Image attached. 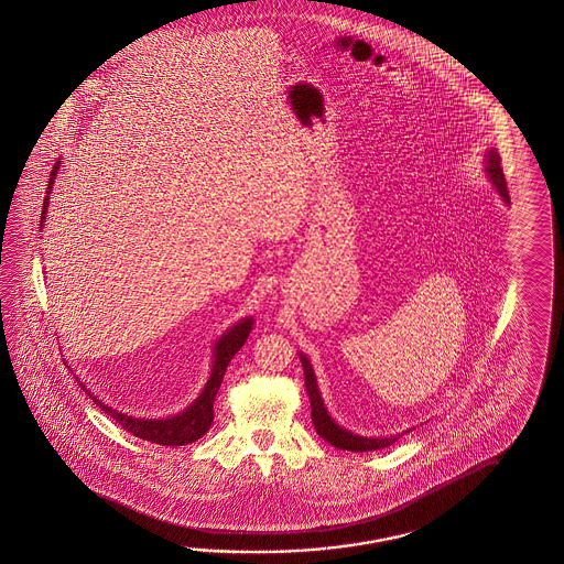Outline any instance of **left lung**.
<instances>
[{
  "instance_id": "8db88e82",
  "label": "left lung",
  "mask_w": 564,
  "mask_h": 564,
  "mask_svg": "<svg viewBox=\"0 0 564 564\" xmlns=\"http://www.w3.org/2000/svg\"><path fill=\"white\" fill-rule=\"evenodd\" d=\"M486 171H488L491 183L496 185V189L502 195L503 202L510 204V195H508L506 177H503L502 161H500V155H498L496 149H490V153H488ZM300 360H302V369H304V387H306V393L311 399L312 423H314V430L323 437L324 442L335 445L338 449H347V452H375V449H383L387 445L395 444L399 435H391V437H383V440L359 437V435H352L347 430L338 427L335 421L330 420L328 411L324 408L321 393L316 389V379H314V372H312L311 360L306 359L304 355H300Z\"/></svg>"
}]
</instances>
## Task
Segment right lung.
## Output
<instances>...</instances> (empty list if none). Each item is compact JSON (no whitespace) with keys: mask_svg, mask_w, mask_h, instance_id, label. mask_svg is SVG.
<instances>
[{"mask_svg":"<svg viewBox=\"0 0 564 564\" xmlns=\"http://www.w3.org/2000/svg\"><path fill=\"white\" fill-rule=\"evenodd\" d=\"M56 171H58V165L52 171L48 192ZM46 207H48V199H44V209H42V217H40L42 221L40 224H44ZM252 318H246V321L236 324L231 330H228V335H224L217 340L216 360H214L212 377H209V381L205 384L204 393L197 397V401L193 403L192 408L185 409L181 415L169 417V420H134V417L122 415L119 411L102 405L98 399H95L85 389L86 395L93 397V401H95L98 408L108 413L112 420L119 423L124 432L132 433L134 437H141L144 442L159 445L193 444L199 437H204L205 432L212 427L214 401H216L217 391H219L221 381H224V375H226V369H228L229 360L234 359V355L246 343V338H248L250 330H252Z\"/></svg>","mask_w":564,"mask_h":564,"instance_id":"right-lung-1","label":"right lung"}]
</instances>
